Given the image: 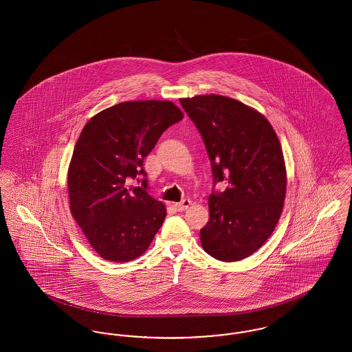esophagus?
Instances as JSON below:
<instances>
[{"instance_id":"1","label":"esophagus","mask_w":352,"mask_h":352,"mask_svg":"<svg viewBox=\"0 0 352 352\" xmlns=\"http://www.w3.org/2000/svg\"><path fill=\"white\" fill-rule=\"evenodd\" d=\"M190 204H191L190 199H184V201H181L179 203H175V204H174V208H175L177 211H184L186 208L190 207Z\"/></svg>"}]
</instances>
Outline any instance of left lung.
<instances>
[{
  "label": "left lung",
  "instance_id": "1",
  "mask_svg": "<svg viewBox=\"0 0 352 352\" xmlns=\"http://www.w3.org/2000/svg\"><path fill=\"white\" fill-rule=\"evenodd\" d=\"M201 133L214 178L203 250L220 261H239L273 232L284 207L286 170L268 120L240 101L219 95L181 99ZM227 180L223 192L214 190Z\"/></svg>",
  "mask_w": 352,
  "mask_h": 352
}]
</instances>
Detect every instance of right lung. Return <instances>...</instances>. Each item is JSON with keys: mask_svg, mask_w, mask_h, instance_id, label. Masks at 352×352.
<instances>
[{"mask_svg": "<svg viewBox=\"0 0 352 352\" xmlns=\"http://www.w3.org/2000/svg\"><path fill=\"white\" fill-rule=\"evenodd\" d=\"M182 118L171 101H126L85 124L68 168L69 208L102 258L133 260L161 228L166 208L148 192L144 160ZM140 175L143 186H129Z\"/></svg>", "mask_w": 352, "mask_h": 352, "instance_id": "add662e5", "label": "right lung"}]
</instances>
